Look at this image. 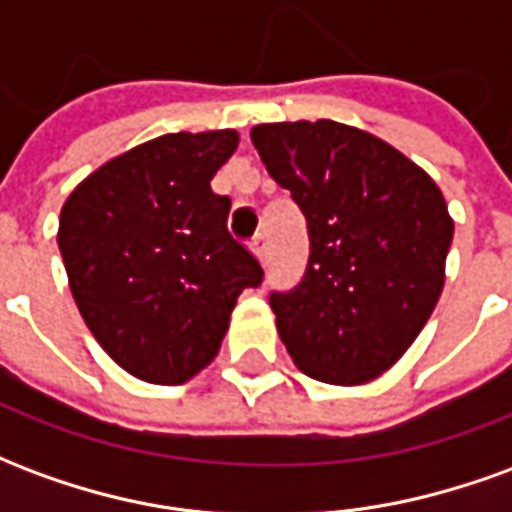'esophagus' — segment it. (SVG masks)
<instances>
[{"label": "esophagus", "instance_id": "obj_1", "mask_svg": "<svg viewBox=\"0 0 512 512\" xmlns=\"http://www.w3.org/2000/svg\"><path fill=\"white\" fill-rule=\"evenodd\" d=\"M252 252H255L260 263H268V238L266 235H257L255 241H252Z\"/></svg>", "mask_w": 512, "mask_h": 512}]
</instances>
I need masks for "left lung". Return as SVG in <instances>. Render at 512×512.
Returning a JSON list of instances; mask_svg holds the SVG:
<instances>
[{
  "label": "left lung",
  "mask_w": 512,
  "mask_h": 512,
  "mask_svg": "<svg viewBox=\"0 0 512 512\" xmlns=\"http://www.w3.org/2000/svg\"><path fill=\"white\" fill-rule=\"evenodd\" d=\"M252 142L310 230L301 282L268 296L279 337L307 376L367 384L406 354L439 301L447 202L425 169L354 126L263 123Z\"/></svg>",
  "instance_id": "obj_1"
}]
</instances>
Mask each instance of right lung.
Wrapping results in <instances>:
<instances>
[{
    "label": "right lung",
    "mask_w": 512,
    "mask_h": 512,
    "mask_svg": "<svg viewBox=\"0 0 512 512\" xmlns=\"http://www.w3.org/2000/svg\"><path fill=\"white\" fill-rule=\"evenodd\" d=\"M238 134H164L106 161L60 213L62 263L87 329L131 376L175 386L219 354L257 257L227 230L213 175Z\"/></svg>",
    "instance_id": "right-lung-1"
}]
</instances>
